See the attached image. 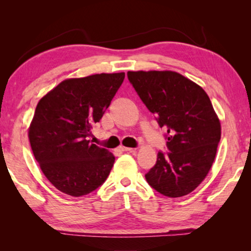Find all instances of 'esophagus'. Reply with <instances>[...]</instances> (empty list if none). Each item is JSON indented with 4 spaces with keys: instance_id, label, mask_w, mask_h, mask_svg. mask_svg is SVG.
Here are the masks:
<instances>
[{
    "instance_id": "34e87169",
    "label": "esophagus",
    "mask_w": 251,
    "mask_h": 251,
    "mask_svg": "<svg viewBox=\"0 0 251 251\" xmlns=\"http://www.w3.org/2000/svg\"><path fill=\"white\" fill-rule=\"evenodd\" d=\"M120 150L122 151H135V150L134 148H129V147H124V146H121L120 147Z\"/></svg>"
}]
</instances>
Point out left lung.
Wrapping results in <instances>:
<instances>
[{"mask_svg": "<svg viewBox=\"0 0 251 251\" xmlns=\"http://www.w3.org/2000/svg\"><path fill=\"white\" fill-rule=\"evenodd\" d=\"M129 82L167 130L171 152L157 154L145 177L161 195L186 196L205 179L214 163L222 126L207 93L173 71H129Z\"/></svg>", "mask_w": 251, "mask_h": 251, "instance_id": "8db88e82", "label": "left lung"}]
</instances>
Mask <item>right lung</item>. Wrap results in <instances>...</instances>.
I'll return each instance as SVG.
<instances>
[{
    "label": "right lung",
    "mask_w": 251,
    "mask_h": 251,
    "mask_svg": "<svg viewBox=\"0 0 251 251\" xmlns=\"http://www.w3.org/2000/svg\"><path fill=\"white\" fill-rule=\"evenodd\" d=\"M124 78V72L67 78L37 103L29 144L42 172L59 192L84 196L108 177L115 156L91 144L88 136Z\"/></svg>",
    "instance_id": "1"
}]
</instances>
